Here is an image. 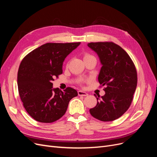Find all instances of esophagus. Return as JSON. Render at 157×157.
<instances>
[{"mask_svg": "<svg viewBox=\"0 0 157 157\" xmlns=\"http://www.w3.org/2000/svg\"><path fill=\"white\" fill-rule=\"evenodd\" d=\"M78 94L80 96H87L88 95L86 92L82 91V90H79V91L78 92Z\"/></svg>", "mask_w": 157, "mask_h": 157, "instance_id": "1", "label": "esophagus"}]
</instances>
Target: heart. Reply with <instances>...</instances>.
I'll return each mask as SVG.
<instances>
[{"label": "heart", "instance_id": "heart-1", "mask_svg": "<svg viewBox=\"0 0 157 157\" xmlns=\"http://www.w3.org/2000/svg\"><path fill=\"white\" fill-rule=\"evenodd\" d=\"M90 57H92V56L90 55V54H85L84 55V59L87 58H90Z\"/></svg>", "mask_w": 157, "mask_h": 157}]
</instances>
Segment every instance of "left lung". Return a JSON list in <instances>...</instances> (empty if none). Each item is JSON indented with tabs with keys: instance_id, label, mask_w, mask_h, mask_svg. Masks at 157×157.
Masks as SVG:
<instances>
[{
	"instance_id": "left-lung-1",
	"label": "left lung",
	"mask_w": 157,
	"mask_h": 157,
	"mask_svg": "<svg viewBox=\"0 0 157 157\" xmlns=\"http://www.w3.org/2000/svg\"><path fill=\"white\" fill-rule=\"evenodd\" d=\"M88 46L99 56L102 67L98 81L106 86L105 95L100 98L98 96L97 105L90 113L99 121H115L132 103L137 82L136 67L126 52L114 42H90Z\"/></svg>"
}]
</instances>
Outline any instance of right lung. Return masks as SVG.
Segmentation results:
<instances>
[{
	"label": "right lung",
	"mask_w": 157,
	"mask_h": 157,
	"mask_svg": "<svg viewBox=\"0 0 157 157\" xmlns=\"http://www.w3.org/2000/svg\"><path fill=\"white\" fill-rule=\"evenodd\" d=\"M80 42L46 43L28 54L17 72L19 94L28 114L38 122L50 123L62 117L76 90L53 88L54 78L62 74L63 63Z\"/></svg>",
	"instance_id": "add662e5"
}]
</instances>
